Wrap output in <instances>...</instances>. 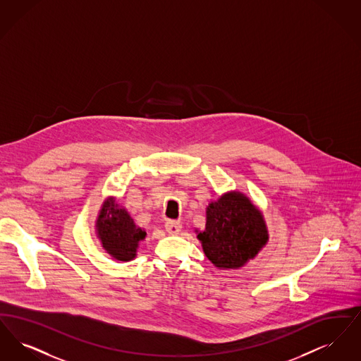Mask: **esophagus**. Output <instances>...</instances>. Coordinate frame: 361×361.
Here are the masks:
<instances>
[{
	"instance_id": "obj_1",
	"label": "esophagus",
	"mask_w": 361,
	"mask_h": 361,
	"mask_svg": "<svg viewBox=\"0 0 361 361\" xmlns=\"http://www.w3.org/2000/svg\"><path fill=\"white\" fill-rule=\"evenodd\" d=\"M165 228H166V231L169 233V234H178L180 231H181V228H183V224H180V222H177V221H168L166 224H165Z\"/></svg>"
}]
</instances>
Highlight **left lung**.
Masks as SVG:
<instances>
[{"label": "left lung", "mask_w": 361, "mask_h": 361, "mask_svg": "<svg viewBox=\"0 0 361 361\" xmlns=\"http://www.w3.org/2000/svg\"><path fill=\"white\" fill-rule=\"evenodd\" d=\"M206 214V228L197 231V238L216 268L238 269L269 240L261 211L240 192H227L211 202Z\"/></svg>", "instance_id": "1"}]
</instances>
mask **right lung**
<instances>
[{"label": "right lung", "mask_w": 361, "mask_h": 361, "mask_svg": "<svg viewBox=\"0 0 361 361\" xmlns=\"http://www.w3.org/2000/svg\"><path fill=\"white\" fill-rule=\"evenodd\" d=\"M97 237L108 255L119 261L137 257L139 242L146 238V231L134 224L126 208L119 206L114 197L103 203L96 221Z\"/></svg>", "instance_id": "obj_1"}]
</instances>
